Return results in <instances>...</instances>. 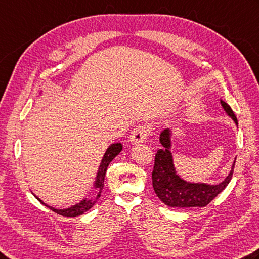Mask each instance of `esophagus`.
<instances>
[{
  "instance_id": "obj_1",
  "label": "esophagus",
  "mask_w": 259,
  "mask_h": 259,
  "mask_svg": "<svg viewBox=\"0 0 259 259\" xmlns=\"http://www.w3.org/2000/svg\"><path fill=\"white\" fill-rule=\"evenodd\" d=\"M149 133H150V130L148 126L137 125L133 131H131V134L129 136V142L134 145L143 143L146 139H147Z\"/></svg>"
}]
</instances>
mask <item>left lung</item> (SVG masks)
Returning a JSON list of instances; mask_svg holds the SVG:
<instances>
[{
	"mask_svg": "<svg viewBox=\"0 0 259 259\" xmlns=\"http://www.w3.org/2000/svg\"><path fill=\"white\" fill-rule=\"evenodd\" d=\"M220 103L225 113L238 125L237 116L233 113L231 107L223 100H220ZM171 136L172 131L170 128L164 129L159 134V143L163 146V148L158 149V152L155 155L154 170L152 173L155 194L164 204L170 207H204L208 205L220 192H222L231 181L236 159H234L228 177L218 185L187 181L178 175L175 163H173Z\"/></svg>",
	"mask_w": 259,
	"mask_h": 259,
	"instance_id": "left-lung-1",
	"label": "left lung"
}]
</instances>
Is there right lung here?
I'll list each match as a JSON object with an SVG mask.
<instances>
[{
	"label": "right lung",
	"mask_w": 259,
	"mask_h": 259,
	"mask_svg": "<svg viewBox=\"0 0 259 259\" xmlns=\"http://www.w3.org/2000/svg\"><path fill=\"white\" fill-rule=\"evenodd\" d=\"M121 150H122V144L121 143L111 144L109 147H107V149L105 150L104 156H103L100 166H98V171H97V175H96V178H95V181H94V185H93V190H95V194H94L93 196H92V192H89V195L87 197H84V198L79 201V203L70 206V207H68V208H63V209L52 207V206L45 204L44 201L39 199L36 195H34V196L44 206H46L48 208L55 211V213L59 214V215L68 216V218H76V216L83 214L84 211L91 209L93 206L96 204V201L98 200V198L101 197L103 187H104V179H105V173H106V170H107V166H109V164L112 161H113L114 157L121 152Z\"/></svg>",
	"instance_id": "right-lung-1"
}]
</instances>
